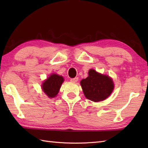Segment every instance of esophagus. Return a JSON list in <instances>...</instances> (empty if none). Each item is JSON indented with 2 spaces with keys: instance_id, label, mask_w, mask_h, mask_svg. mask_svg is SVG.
I'll return each instance as SVG.
<instances>
[{
  "instance_id": "1",
  "label": "esophagus",
  "mask_w": 148,
  "mask_h": 148,
  "mask_svg": "<svg viewBox=\"0 0 148 148\" xmlns=\"http://www.w3.org/2000/svg\"><path fill=\"white\" fill-rule=\"evenodd\" d=\"M71 81L72 82H74V83H76L78 81V77H74V78H72L71 79Z\"/></svg>"
}]
</instances>
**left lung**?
Wrapping results in <instances>:
<instances>
[{
	"mask_svg": "<svg viewBox=\"0 0 148 148\" xmlns=\"http://www.w3.org/2000/svg\"><path fill=\"white\" fill-rule=\"evenodd\" d=\"M86 79L81 81L83 93L86 98L93 102H100L110 95L114 89V84L111 77L90 69Z\"/></svg>",
	"mask_w": 148,
	"mask_h": 148,
	"instance_id": "left-lung-1",
	"label": "left lung"
}]
</instances>
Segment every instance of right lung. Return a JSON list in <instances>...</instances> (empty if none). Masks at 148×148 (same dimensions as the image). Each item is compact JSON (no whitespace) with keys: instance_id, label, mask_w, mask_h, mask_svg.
I'll use <instances>...</instances> for the list:
<instances>
[{"instance_id":"right-lung-1","label":"right lung","mask_w":148,"mask_h":148,"mask_svg":"<svg viewBox=\"0 0 148 148\" xmlns=\"http://www.w3.org/2000/svg\"><path fill=\"white\" fill-rule=\"evenodd\" d=\"M64 81L63 77L55 74H51L42 84L43 92L49 97H55L58 94Z\"/></svg>"}]
</instances>
